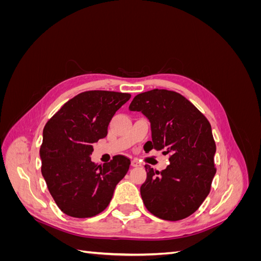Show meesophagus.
<instances>
[{"instance_id":"esophagus-1","label":"esophagus","mask_w":261,"mask_h":261,"mask_svg":"<svg viewBox=\"0 0 261 261\" xmlns=\"http://www.w3.org/2000/svg\"><path fill=\"white\" fill-rule=\"evenodd\" d=\"M132 167L133 168H138V167H141V164L139 162H137L136 160H133L132 161Z\"/></svg>"}]
</instances>
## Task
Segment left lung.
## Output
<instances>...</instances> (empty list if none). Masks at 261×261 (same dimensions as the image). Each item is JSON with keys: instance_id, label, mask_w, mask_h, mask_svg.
<instances>
[{"instance_id": "left-lung-1", "label": "left lung", "mask_w": 261, "mask_h": 261, "mask_svg": "<svg viewBox=\"0 0 261 261\" xmlns=\"http://www.w3.org/2000/svg\"><path fill=\"white\" fill-rule=\"evenodd\" d=\"M129 111L143 113L150 122L149 150L170 153L165 170L146 165L147 178L140 187L146 208L153 216L177 221L200 207L209 195L216 175L211 125L204 115L181 94L153 89L134 98Z\"/></svg>"}]
</instances>
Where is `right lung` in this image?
Here are the masks:
<instances>
[{
  "mask_svg": "<svg viewBox=\"0 0 261 261\" xmlns=\"http://www.w3.org/2000/svg\"><path fill=\"white\" fill-rule=\"evenodd\" d=\"M129 93L92 90L77 94L55 113L43 128L41 172L58 207L73 218H90L103 211L130 160L115 155L96 165L90 155L99 139L107 137L116 111Z\"/></svg>",
  "mask_w": 261,
  "mask_h": 261,
  "instance_id": "add662e5",
  "label": "right lung"
}]
</instances>
